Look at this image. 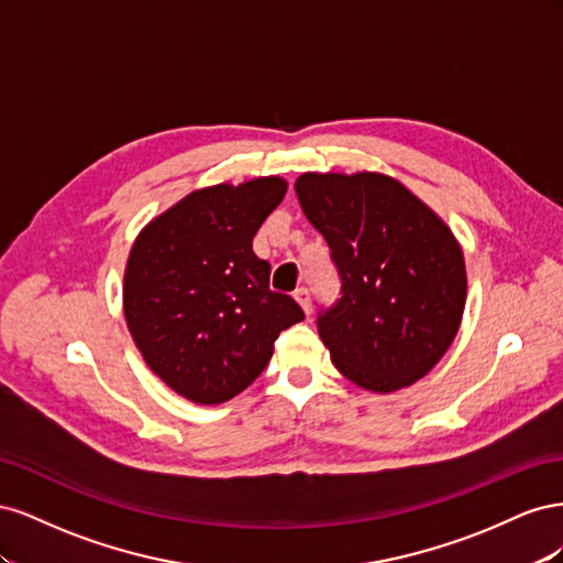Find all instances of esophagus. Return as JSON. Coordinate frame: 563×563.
I'll return each instance as SVG.
<instances>
[{
	"label": "esophagus",
	"instance_id": "34e87169",
	"mask_svg": "<svg viewBox=\"0 0 563 563\" xmlns=\"http://www.w3.org/2000/svg\"><path fill=\"white\" fill-rule=\"evenodd\" d=\"M296 300H298V305L302 308V312L310 317L312 314V294H310V288H298Z\"/></svg>",
	"mask_w": 563,
	"mask_h": 563
}]
</instances>
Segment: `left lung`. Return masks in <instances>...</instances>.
Returning a JSON list of instances; mask_svg holds the SVG:
<instances>
[{"label": "left lung", "instance_id": "1", "mask_svg": "<svg viewBox=\"0 0 563 563\" xmlns=\"http://www.w3.org/2000/svg\"><path fill=\"white\" fill-rule=\"evenodd\" d=\"M296 195L340 277V298L317 314L331 362L371 391L413 385L463 319L467 277L453 232L383 174H302Z\"/></svg>", "mask_w": 563, "mask_h": 563}]
</instances>
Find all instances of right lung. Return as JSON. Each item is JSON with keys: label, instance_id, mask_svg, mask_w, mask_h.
<instances>
[{"label": "right lung", "instance_id": "1", "mask_svg": "<svg viewBox=\"0 0 563 563\" xmlns=\"http://www.w3.org/2000/svg\"><path fill=\"white\" fill-rule=\"evenodd\" d=\"M286 180L203 187L139 234L124 275V317L143 360L195 404H223L267 366L282 331L305 319L269 288L253 236Z\"/></svg>", "mask_w": 563, "mask_h": 563}]
</instances>
